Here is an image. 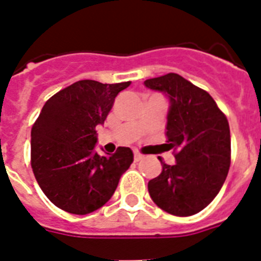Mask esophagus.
I'll return each mask as SVG.
<instances>
[{
	"label": "esophagus",
	"instance_id": "1",
	"mask_svg": "<svg viewBox=\"0 0 261 261\" xmlns=\"http://www.w3.org/2000/svg\"><path fill=\"white\" fill-rule=\"evenodd\" d=\"M141 159H144V155H142L140 151L136 150L135 151V161H136V162H138V161H141Z\"/></svg>",
	"mask_w": 261,
	"mask_h": 261
}]
</instances>
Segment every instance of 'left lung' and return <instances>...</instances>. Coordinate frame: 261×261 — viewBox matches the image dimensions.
Returning <instances> with one entry per match:
<instances>
[{
	"label": "left lung",
	"instance_id": "obj_1",
	"mask_svg": "<svg viewBox=\"0 0 261 261\" xmlns=\"http://www.w3.org/2000/svg\"><path fill=\"white\" fill-rule=\"evenodd\" d=\"M144 84L170 99L166 136L176 159L171 166L159 158L162 172L147 184L151 200L174 216L199 213L218 195L229 172V121L205 90L176 73Z\"/></svg>",
	"mask_w": 261,
	"mask_h": 261
}]
</instances>
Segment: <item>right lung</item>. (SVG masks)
Here are the masks:
<instances>
[{
	"label": "right lung",
	"mask_w": 261,
	"mask_h": 261,
	"mask_svg": "<svg viewBox=\"0 0 261 261\" xmlns=\"http://www.w3.org/2000/svg\"><path fill=\"white\" fill-rule=\"evenodd\" d=\"M130 82L82 80L45 102L31 129V167L50 202L73 214H87L112 197L133 162L129 147L112 155L95 153L96 126L105 123L115 98Z\"/></svg>",
	"instance_id": "obj_1"
}]
</instances>
